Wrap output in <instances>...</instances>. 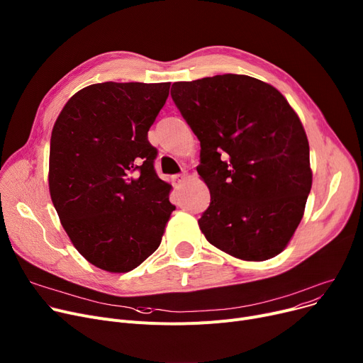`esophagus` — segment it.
Instances as JSON below:
<instances>
[{
  "instance_id": "1",
  "label": "esophagus",
  "mask_w": 363,
  "mask_h": 363,
  "mask_svg": "<svg viewBox=\"0 0 363 363\" xmlns=\"http://www.w3.org/2000/svg\"><path fill=\"white\" fill-rule=\"evenodd\" d=\"M184 180H186V176H184V174H176V176H173L174 184H182Z\"/></svg>"
}]
</instances>
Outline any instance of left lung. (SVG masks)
<instances>
[{
  "label": "left lung",
  "instance_id": "obj_1",
  "mask_svg": "<svg viewBox=\"0 0 363 363\" xmlns=\"http://www.w3.org/2000/svg\"><path fill=\"white\" fill-rule=\"evenodd\" d=\"M172 98L201 142L206 240L243 261L281 253L312 187L309 143L287 99L245 74L176 82Z\"/></svg>",
  "mask_w": 363,
  "mask_h": 363
}]
</instances>
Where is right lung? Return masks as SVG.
Listing matches in <instances>:
<instances>
[{
    "mask_svg": "<svg viewBox=\"0 0 363 363\" xmlns=\"http://www.w3.org/2000/svg\"><path fill=\"white\" fill-rule=\"evenodd\" d=\"M168 92V82L95 83L52 127V203L77 252L104 271L129 272L151 257L176 209L147 140Z\"/></svg>",
    "mask_w": 363,
    "mask_h": 363,
    "instance_id": "right-lung-1",
    "label": "right lung"
}]
</instances>
